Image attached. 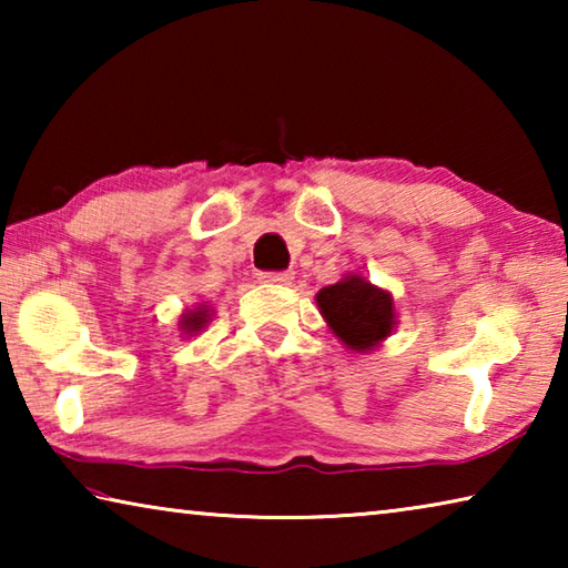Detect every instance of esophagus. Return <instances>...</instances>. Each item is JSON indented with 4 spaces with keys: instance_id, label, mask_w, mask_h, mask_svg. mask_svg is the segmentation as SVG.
Listing matches in <instances>:
<instances>
[{
    "instance_id": "34e87169",
    "label": "esophagus",
    "mask_w": 568,
    "mask_h": 568,
    "mask_svg": "<svg viewBox=\"0 0 568 568\" xmlns=\"http://www.w3.org/2000/svg\"><path fill=\"white\" fill-rule=\"evenodd\" d=\"M261 283H273V285H291L295 273L293 271H281V273H261Z\"/></svg>"
}]
</instances>
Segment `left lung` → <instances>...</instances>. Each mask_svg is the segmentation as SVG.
<instances>
[{
	"label": "left lung",
	"instance_id": "obj_1",
	"mask_svg": "<svg viewBox=\"0 0 568 568\" xmlns=\"http://www.w3.org/2000/svg\"><path fill=\"white\" fill-rule=\"evenodd\" d=\"M328 328L351 351L368 353L386 341L396 325V307L388 291H381L361 275H345L315 295Z\"/></svg>",
	"mask_w": 568,
	"mask_h": 568
}]
</instances>
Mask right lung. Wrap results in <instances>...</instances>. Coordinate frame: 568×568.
<instances>
[{"label":"right lung","instance_id":"obj_1","mask_svg":"<svg viewBox=\"0 0 568 568\" xmlns=\"http://www.w3.org/2000/svg\"><path fill=\"white\" fill-rule=\"evenodd\" d=\"M210 315H213V311H210L207 305H197V307H192V311L182 313V318H180V331L185 333V335H195V333H200V331H203L205 325H207Z\"/></svg>","mask_w":568,"mask_h":568}]
</instances>
